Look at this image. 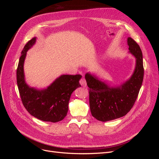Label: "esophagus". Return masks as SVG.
Masks as SVG:
<instances>
[{
  "mask_svg": "<svg viewBox=\"0 0 159 159\" xmlns=\"http://www.w3.org/2000/svg\"><path fill=\"white\" fill-rule=\"evenodd\" d=\"M80 83L81 85L83 86V87H85L86 86V80L84 78H82L80 80Z\"/></svg>",
  "mask_w": 159,
  "mask_h": 159,
  "instance_id": "esophagus-1",
  "label": "esophagus"
}]
</instances>
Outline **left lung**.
I'll return each mask as SVG.
<instances>
[{
    "instance_id": "1",
    "label": "left lung",
    "mask_w": 159,
    "mask_h": 159,
    "mask_svg": "<svg viewBox=\"0 0 159 159\" xmlns=\"http://www.w3.org/2000/svg\"><path fill=\"white\" fill-rule=\"evenodd\" d=\"M127 42L129 52L136 57V67L125 83L120 87L110 88L91 74L85 75L91 113L99 121L105 122L125 116L138 97L144 76L142 51L133 38H128Z\"/></svg>"
}]
</instances>
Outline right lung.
Wrapping results in <instances>:
<instances>
[{"label": "right lung", "instance_id": "obj_1", "mask_svg": "<svg viewBox=\"0 0 159 159\" xmlns=\"http://www.w3.org/2000/svg\"><path fill=\"white\" fill-rule=\"evenodd\" d=\"M35 42L36 38H33L26 43L19 59L16 70L19 93L24 107L32 116L44 121L58 122L67 115L72 92L81 87L79 81L81 75H63L43 90L28 87L25 80L23 66L26 52Z\"/></svg>", "mask_w": 159, "mask_h": 159}]
</instances>
